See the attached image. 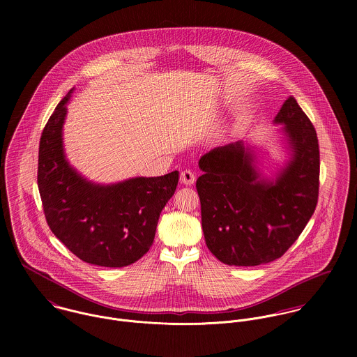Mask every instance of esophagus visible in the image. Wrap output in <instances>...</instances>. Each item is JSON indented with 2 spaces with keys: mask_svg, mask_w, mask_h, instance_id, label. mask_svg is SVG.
I'll list each match as a JSON object with an SVG mask.
<instances>
[{
  "mask_svg": "<svg viewBox=\"0 0 357 357\" xmlns=\"http://www.w3.org/2000/svg\"><path fill=\"white\" fill-rule=\"evenodd\" d=\"M180 181L184 185H192L195 183V173L192 170H183L180 174Z\"/></svg>",
  "mask_w": 357,
  "mask_h": 357,
  "instance_id": "34e87169",
  "label": "esophagus"
}]
</instances>
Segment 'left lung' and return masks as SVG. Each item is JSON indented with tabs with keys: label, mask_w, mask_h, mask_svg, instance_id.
Here are the masks:
<instances>
[{
	"label": "left lung",
	"mask_w": 357,
	"mask_h": 357,
	"mask_svg": "<svg viewBox=\"0 0 357 357\" xmlns=\"http://www.w3.org/2000/svg\"><path fill=\"white\" fill-rule=\"evenodd\" d=\"M290 160L275 180L257 170L243 142L217 147L199 159L197 180L207 249L227 265L255 266L275 261L298 239L319 197L320 153L316 130L290 96L275 116Z\"/></svg>",
	"instance_id": "8db88e82"
}]
</instances>
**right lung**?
<instances>
[{"mask_svg": "<svg viewBox=\"0 0 357 357\" xmlns=\"http://www.w3.org/2000/svg\"><path fill=\"white\" fill-rule=\"evenodd\" d=\"M57 104L40 140L38 190L54 236L79 259L121 268L146 255L155 238L162 208L173 197L178 172L135 177L100 185L70 166L63 149L66 104Z\"/></svg>", "mask_w": 357, "mask_h": 357, "instance_id": "obj_1", "label": "right lung"}]
</instances>
